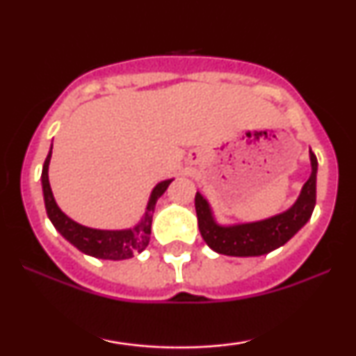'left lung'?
<instances>
[{"label": "left lung", "mask_w": 356, "mask_h": 356, "mask_svg": "<svg viewBox=\"0 0 356 356\" xmlns=\"http://www.w3.org/2000/svg\"><path fill=\"white\" fill-rule=\"evenodd\" d=\"M312 175L305 182L300 197L283 214L257 222L219 226L212 218L209 204L201 194H195V212L202 239L211 249L226 256H261L283 246L312 218L316 204V155L309 150Z\"/></svg>", "instance_id": "1"}]
</instances>
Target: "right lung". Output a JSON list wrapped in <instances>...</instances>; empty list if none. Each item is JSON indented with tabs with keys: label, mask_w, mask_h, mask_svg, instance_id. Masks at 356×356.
Listing matches in <instances>:
<instances>
[{
	"label": "right lung",
	"mask_w": 356,
	"mask_h": 356,
	"mask_svg": "<svg viewBox=\"0 0 356 356\" xmlns=\"http://www.w3.org/2000/svg\"><path fill=\"white\" fill-rule=\"evenodd\" d=\"M51 149L50 154L47 155L42 170V186H43V197H44V207H47V214L56 231L63 236L65 239L70 243L76 249H80L85 254L100 257V259H129L136 252H142L147 248L150 239V224H152V214L155 209L157 199L167 191L170 181H162L161 184L154 187L152 194H150L149 204H147V211L142 218L140 222L137 224L132 229L124 231H102V229H92V227H85L81 224L75 222L68 218L67 214L60 211L56 206L55 199H53V192L50 187V181H48V165H50Z\"/></svg>",
	"instance_id": "obj_1"
}]
</instances>
